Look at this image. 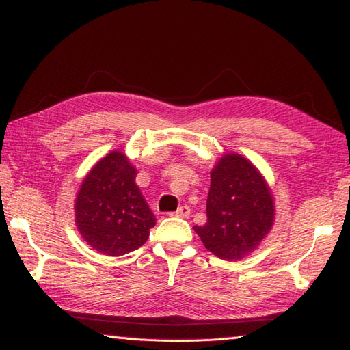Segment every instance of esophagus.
<instances>
[{
	"label": "esophagus",
	"mask_w": 350,
	"mask_h": 350,
	"mask_svg": "<svg viewBox=\"0 0 350 350\" xmlns=\"http://www.w3.org/2000/svg\"><path fill=\"white\" fill-rule=\"evenodd\" d=\"M191 213V209L188 206H180L176 212H171L170 217H179V218H188Z\"/></svg>",
	"instance_id": "obj_1"
}]
</instances>
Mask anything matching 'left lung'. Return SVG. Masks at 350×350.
<instances>
[{
    "label": "left lung",
    "mask_w": 350,
    "mask_h": 350,
    "mask_svg": "<svg viewBox=\"0 0 350 350\" xmlns=\"http://www.w3.org/2000/svg\"><path fill=\"white\" fill-rule=\"evenodd\" d=\"M206 213V224L194 227L204 247L222 260H239L272 228V192L247 158L227 153L211 173Z\"/></svg>",
    "instance_id": "8db88e82"
}]
</instances>
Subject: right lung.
Here are the masks:
<instances>
[{
  "mask_svg": "<svg viewBox=\"0 0 350 350\" xmlns=\"http://www.w3.org/2000/svg\"><path fill=\"white\" fill-rule=\"evenodd\" d=\"M135 177L137 170L122 152L108 153L85 176L75 200V221L93 250L117 257L148 239L156 218Z\"/></svg>",
  "mask_w": 350,
  "mask_h": 350,
  "instance_id": "1",
  "label": "right lung"
}]
</instances>
